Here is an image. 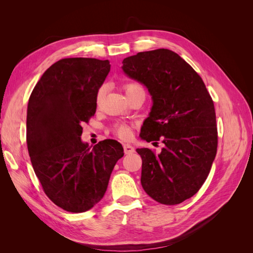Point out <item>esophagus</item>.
Returning a JSON list of instances; mask_svg holds the SVG:
<instances>
[{
  "mask_svg": "<svg viewBox=\"0 0 253 253\" xmlns=\"http://www.w3.org/2000/svg\"><path fill=\"white\" fill-rule=\"evenodd\" d=\"M124 150H125V153H126V154H132V153H134V152H135L134 147H132L131 144H127V143L124 144Z\"/></svg>",
  "mask_w": 253,
  "mask_h": 253,
  "instance_id": "34e87169",
  "label": "esophagus"
}]
</instances>
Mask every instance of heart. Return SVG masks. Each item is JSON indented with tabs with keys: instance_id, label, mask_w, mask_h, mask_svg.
<instances>
[{
	"instance_id": "heart-1",
	"label": "heart",
	"mask_w": 253,
	"mask_h": 253,
	"mask_svg": "<svg viewBox=\"0 0 253 253\" xmlns=\"http://www.w3.org/2000/svg\"><path fill=\"white\" fill-rule=\"evenodd\" d=\"M124 89L126 91V96L132 95V94L136 93V91H144L143 87L140 85V84L138 82H135V81H129V82L125 83ZM104 95H105V88H104V86H101L97 90L96 105H99L101 103V101L104 98ZM111 131L114 135H116L121 139H128L129 137H131V126L124 121L115 122L111 128Z\"/></svg>"
}]
</instances>
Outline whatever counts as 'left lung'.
Returning a JSON list of instances; mask_svg holds the SVG:
<instances>
[{
    "instance_id": "8db88e82",
    "label": "left lung",
    "mask_w": 253,
    "mask_h": 253,
    "mask_svg": "<svg viewBox=\"0 0 253 253\" xmlns=\"http://www.w3.org/2000/svg\"><path fill=\"white\" fill-rule=\"evenodd\" d=\"M122 70L148 87L153 99L140 137L165 143L160 154L137 149L141 186L164 205L192 197L210 173L217 151L214 103L201 76L177 53L165 48L126 58Z\"/></svg>"
}]
</instances>
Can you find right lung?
<instances>
[{
  "label": "right lung",
  "mask_w": 253,
  "mask_h": 253,
  "mask_svg": "<svg viewBox=\"0 0 253 253\" xmlns=\"http://www.w3.org/2000/svg\"><path fill=\"white\" fill-rule=\"evenodd\" d=\"M109 60L65 58L46 70L29 97L26 141L44 193L60 208L85 212L101 201L115 165L124 156L113 139L93 148L81 141L82 125L96 113V94Z\"/></svg>",
  "instance_id": "right-lung-1"
}]
</instances>
